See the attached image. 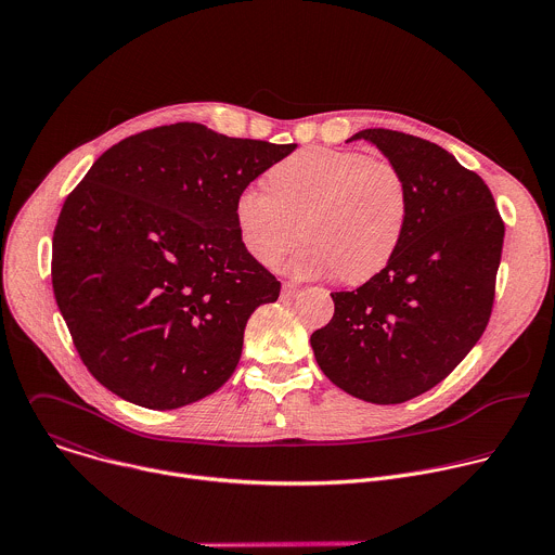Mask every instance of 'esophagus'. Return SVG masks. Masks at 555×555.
I'll return each instance as SVG.
<instances>
[{
	"mask_svg": "<svg viewBox=\"0 0 555 555\" xmlns=\"http://www.w3.org/2000/svg\"><path fill=\"white\" fill-rule=\"evenodd\" d=\"M283 298H294L298 294V287L294 283H283Z\"/></svg>",
	"mask_w": 555,
	"mask_h": 555,
	"instance_id": "1",
	"label": "esophagus"
}]
</instances>
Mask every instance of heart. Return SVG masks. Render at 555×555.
Listing matches in <instances>:
<instances>
[{
	"instance_id": "heart-1",
	"label": "heart",
	"mask_w": 555,
	"mask_h": 555,
	"mask_svg": "<svg viewBox=\"0 0 555 555\" xmlns=\"http://www.w3.org/2000/svg\"><path fill=\"white\" fill-rule=\"evenodd\" d=\"M266 186L234 197L244 248L274 266L300 232L287 270L302 279L336 272L343 283L375 276L398 250L409 221V186L400 169L364 153L305 149L274 165Z\"/></svg>"
}]
</instances>
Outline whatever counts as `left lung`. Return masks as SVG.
Returning a JSON list of instances; mask_svg holds the SVG:
<instances>
[{"label":"left lung","instance_id":"8db88e82","mask_svg":"<svg viewBox=\"0 0 555 555\" xmlns=\"http://www.w3.org/2000/svg\"><path fill=\"white\" fill-rule=\"evenodd\" d=\"M409 186L402 242L382 272L334 292V319L311 334L323 373L371 404H402L437 386L483 336L505 225L488 184L435 142L364 129Z\"/></svg>","mask_w":555,"mask_h":555}]
</instances>
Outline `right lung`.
Wrapping results in <instances>:
<instances>
[{
    "instance_id": "obj_1",
    "label": "right lung",
    "mask_w": 555,
    "mask_h": 555,
    "mask_svg": "<svg viewBox=\"0 0 555 555\" xmlns=\"http://www.w3.org/2000/svg\"><path fill=\"white\" fill-rule=\"evenodd\" d=\"M296 144L197 122L107 149L63 204L52 287L88 371L118 398L171 411L215 392L281 283L244 248L234 197Z\"/></svg>"
}]
</instances>
